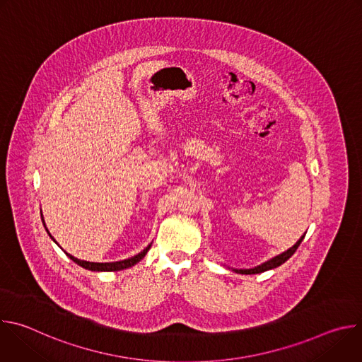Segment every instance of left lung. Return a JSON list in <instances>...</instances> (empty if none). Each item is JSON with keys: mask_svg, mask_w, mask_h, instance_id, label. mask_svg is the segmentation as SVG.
Returning a JSON list of instances; mask_svg holds the SVG:
<instances>
[{"mask_svg": "<svg viewBox=\"0 0 362 362\" xmlns=\"http://www.w3.org/2000/svg\"><path fill=\"white\" fill-rule=\"evenodd\" d=\"M303 238H305V235H303L292 247H289L286 252H284V253H281V255L272 257V259H269L268 262H265V264H262V265H259V267L252 268V269H233V271H235L236 274H242V275H253V274H261V272L274 269V268L282 265L285 261L289 259V257H291V256L295 253V250L298 249V246L300 245V242L303 240Z\"/></svg>", "mask_w": 362, "mask_h": 362, "instance_id": "1", "label": "left lung"}]
</instances>
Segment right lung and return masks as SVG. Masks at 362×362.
Segmentation results:
<instances>
[{
    "label": "right lung",
    "instance_id": "add662e5",
    "mask_svg": "<svg viewBox=\"0 0 362 362\" xmlns=\"http://www.w3.org/2000/svg\"><path fill=\"white\" fill-rule=\"evenodd\" d=\"M42 223H44V221H42ZM45 230H47V229H45ZM48 235H49V233H48ZM49 236H51V235H49ZM51 239H53V236H51ZM148 249H150V245H148L146 249H143L140 253L132 256L130 259H124V261H119V262H106V264L80 261V259H77V257H74V256H71V255H69V253H67V256L70 257V259H71L73 262H76L77 265H80V267H83V268H86V269H88V271H94V272H103V271H105V272H112V271H122V269H126V268H130V267L136 265L140 259H143L144 255L147 253Z\"/></svg>",
    "mask_w": 362,
    "mask_h": 362
}]
</instances>
